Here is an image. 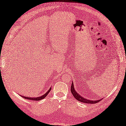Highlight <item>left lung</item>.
<instances>
[{"mask_svg": "<svg viewBox=\"0 0 126 126\" xmlns=\"http://www.w3.org/2000/svg\"><path fill=\"white\" fill-rule=\"evenodd\" d=\"M71 93H72L73 95L74 96V97L77 100L81 102H83V103H90V104H94V103H97V102H100L101 100H102V99H100L98 100L93 101V100L86 99V98L81 96L79 93H77L76 90H75L73 81H72V84H71Z\"/></svg>", "mask_w": 126, "mask_h": 126, "instance_id": "obj_1", "label": "left lung"}]
</instances>
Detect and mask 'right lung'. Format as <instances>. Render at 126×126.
Instances as JSON below:
<instances>
[{
	"mask_svg": "<svg viewBox=\"0 0 126 126\" xmlns=\"http://www.w3.org/2000/svg\"><path fill=\"white\" fill-rule=\"evenodd\" d=\"M51 87H50L49 88V90L47 91V93H46L45 94H43V95L39 96V97H26V96H21L22 97H23V98H25V99L27 100H33V101H39L40 100L43 99L44 98H45L48 93L50 92V91H51Z\"/></svg>",
	"mask_w": 126,
	"mask_h": 126,
	"instance_id": "obj_1",
	"label": "right lung"
}]
</instances>
